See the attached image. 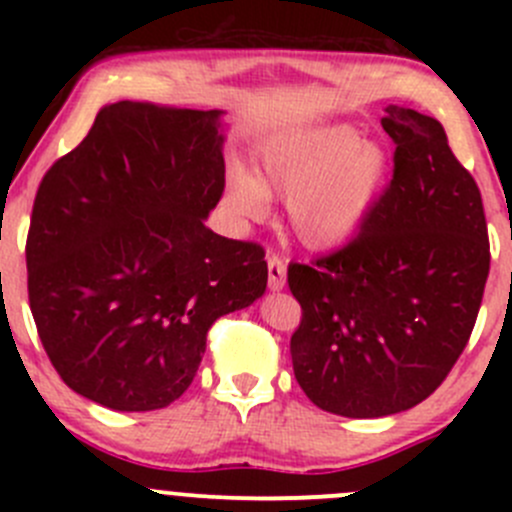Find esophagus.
I'll return each mask as SVG.
<instances>
[{"label": "esophagus", "instance_id": "1", "mask_svg": "<svg viewBox=\"0 0 512 512\" xmlns=\"http://www.w3.org/2000/svg\"><path fill=\"white\" fill-rule=\"evenodd\" d=\"M287 282V267L285 262H282L280 255H275V252H270L267 255V285L270 289H282Z\"/></svg>", "mask_w": 512, "mask_h": 512}]
</instances>
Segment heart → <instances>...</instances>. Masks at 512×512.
<instances>
[{
    "mask_svg": "<svg viewBox=\"0 0 512 512\" xmlns=\"http://www.w3.org/2000/svg\"><path fill=\"white\" fill-rule=\"evenodd\" d=\"M386 178L384 148L361 143L354 128H299L265 143L257 175L230 168L225 203L237 218L262 220L270 193L285 195L292 235L312 250H334L356 235Z\"/></svg>",
    "mask_w": 512,
    "mask_h": 512,
    "instance_id": "1",
    "label": "heart"
}]
</instances>
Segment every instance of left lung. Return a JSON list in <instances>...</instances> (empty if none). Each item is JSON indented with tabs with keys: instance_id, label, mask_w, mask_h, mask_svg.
Listing matches in <instances>:
<instances>
[{
	"instance_id": "8db88e82",
	"label": "left lung",
	"mask_w": 512,
	"mask_h": 512,
	"mask_svg": "<svg viewBox=\"0 0 512 512\" xmlns=\"http://www.w3.org/2000/svg\"><path fill=\"white\" fill-rule=\"evenodd\" d=\"M394 178L359 235L287 282L302 307L289 352L314 406L347 418L399 414L433 394L458 361L490 270L473 175L431 116L386 106Z\"/></svg>"
}]
</instances>
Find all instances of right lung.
I'll list each match as a JSON object with an SVG mask.
<instances>
[{
  "instance_id": "1",
  "label": "right lung",
  "mask_w": 512,
  "mask_h": 512,
  "mask_svg": "<svg viewBox=\"0 0 512 512\" xmlns=\"http://www.w3.org/2000/svg\"><path fill=\"white\" fill-rule=\"evenodd\" d=\"M223 111L118 101L41 178L27 235L36 332L69 389L113 411L183 396L215 319L267 287L265 250L205 225Z\"/></svg>"
}]
</instances>
